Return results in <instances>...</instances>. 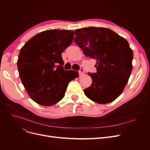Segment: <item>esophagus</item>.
Here are the masks:
<instances>
[{"mask_svg":"<svg viewBox=\"0 0 150 150\" xmlns=\"http://www.w3.org/2000/svg\"><path fill=\"white\" fill-rule=\"evenodd\" d=\"M79 75H83L84 74V71L83 69H82V68H81L80 70L79 71Z\"/></svg>","mask_w":150,"mask_h":150,"instance_id":"obj_1","label":"esophagus"}]
</instances>
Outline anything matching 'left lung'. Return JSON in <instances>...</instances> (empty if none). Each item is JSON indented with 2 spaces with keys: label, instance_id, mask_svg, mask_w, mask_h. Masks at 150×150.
I'll list each match as a JSON object with an SVG mask.
<instances>
[{
  "label": "left lung",
  "instance_id": "obj_1",
  "mask_svg": "<svg viewBox=\"0 0 150 150\" xmlns=\"http://www.w3.org/2000/svg\"><path fill=\"white\" fill-rule=\"evenodd\" d=\"M75 42L84 55L96 61V73L89 75L92 84L84 89L91 100L110 103L123 91L133 69V52L128 42L105 28H84L74 32Z\"/></svg>",
  "mask_w": 150,
  "mask_h": 150
}]
</instances>
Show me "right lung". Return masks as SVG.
Instances as JSON below:
<instances>
[{
    "mask_svg": "<svg viewBox=\"0 0 150 150\" xmlns=\"http://www.w3.org/2000/svg\"><path fill=\"white\" fill-rule=\"evenodd\" d=\"M74 38L73 30H48L29 39L21 49L17 67L30 98L44 106L64 98L67 85L78 78V71L63 69L61 54Z\"/></svg>",
    "mask_w": 150,
    "mask_h": 150,
    "instance_id": "obj_1",
    "label": "right lung"
}]
</instances>
